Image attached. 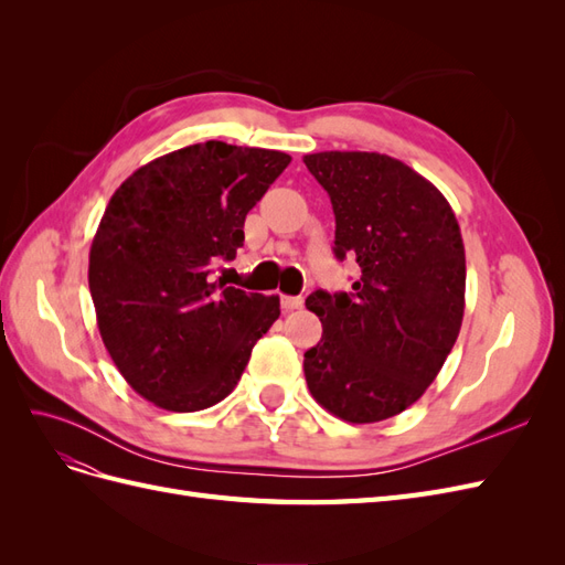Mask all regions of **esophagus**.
Instances as JSON below:
<instances>
[{
  "label": "esophagus",
  "mask_w": 565,
  "mask_h": 565,
  "mask_svg": "<svg viewBox=\"0 0 565 565\" xmlns=\"http://www.w3.org/2000/svg\"><path fill=\"white\" fill-rule=\"evenodd\" d=\"M280 306H282L285 311H295V309H301L303 299L301 297H287V295H282L280 297Z\"/></svg>",
  "instance_id": "esophagus-1"
}]
</instances>
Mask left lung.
Instances as JSON below:
<instances>
[{
    "label": "left lung",
    "instance_id": "obj_1",
    "mask_svg": "<svg viewBox=\"0 0 565 565\" xmlns=\"http://www.w3.org/2000/svg\"><path fill=\"white\" fill-rule=\"evenodd\" d=\"M334 210V254L353 256L351 292L306 299L322 337L303 353L311 396L372 424L422 398L465 318L467 259L450 202L405 162L361 150L303 156Z\"/></svg>",
    "mask_w": 565,
    "mask_h": 565
}]
</instances>
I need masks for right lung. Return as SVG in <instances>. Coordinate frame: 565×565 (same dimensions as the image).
<instances>
[{
    "instance_id": "right-lung-1",
    "label": "right lung",
    "mask_w": 565,
    "mask_h": 565,
    "mask_svg": "<svg viewBox=\"0 0 565 565\" xmlns=\"http://www.w3.org/2000/svg\"><path fill=\"white\" fill-rule=\"evenodd\" d=\"M287 152L207 141L143 164L113 193L89 252L100 339L127 384L162 409L224 401L280 316V299L216 282L245 216Z\"/></svg>"
}]
</instances>
